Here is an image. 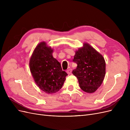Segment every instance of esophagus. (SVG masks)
Instances as JSON below:
<instances>
[{
  "mask_svg": "<svg viewBox=\"0 0 130 130\" xmlns=\"http://www.w3.org/2000/svg\"><path fill=\"white\" fill-rule=\"evenodd\" d=\"M71 72H72V69H71V68H69L68 70H67V73L69 75L71 73Z\"/></svg>",
  "mask_w": 130,
  "mask_h": 130,
  "instance_id": "1",
  "label": "esophagus"
}]
</instances>
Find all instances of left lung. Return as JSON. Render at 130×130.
Wrapping results in <instances>:
<instances>
[{
  "label": "left lung",
  "mask_w": 130,
  "mask_h": 130,
  "mask_svg": "<svg viewBox=\"0 0 130 130\" xmlns=\"http://www.w3.org/2000/svg\"><path fill=\"white\" fill-rule=\"evenodd\" d=\"M73 61L77 66L72 73L77 78L80 89L87 93L95 92L105 75L103 56L90 44L84 42L82 47L75 51Z\"/></svg>",
  "instance_id": "1"
}]
</instances>
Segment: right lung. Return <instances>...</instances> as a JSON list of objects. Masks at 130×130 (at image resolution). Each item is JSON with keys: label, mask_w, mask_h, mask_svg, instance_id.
Here are the masks:
<instances>
[{"label": "right lung", "mask_w": 130, "mask_h": 130, "mask_svg": "<svg viewBox=\"0 0 130 130\" xmlns=\"http://www.w3.org/2000/svg\"><path fill=\"white\" fill-rule=\"evenodd\" d=\"M53 48L46 42H40L35 48L29 60V68L35 82L48 94L59 91L68 74L60 62L53 56Z\"/></svg>", "instance_id": "obj_1"}]
</instances>
